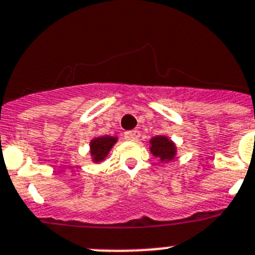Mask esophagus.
Masks as SVG:
<instances>
[{
	"mask_svg": "<svg viewBox=\"0 0 255 255\" xmlns=\"http://www.w3.org/2000/svg\"><path fill=\"white\" fill-rule=\"evenodd\" d=\"M125 138L128 139V141H137L139 138V130H128V132L125 133Z\"/></svg>",
	"mask_w": 255,
	"mask_h": 255,
	"instance_id": "esophagus-1",
	"label": "esophagus"
}]
</instances>
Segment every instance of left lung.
I'll list each match as a JSON object with an SVG mask.
<instances>
[{
	"label": "left lung",
	"mask_w": 255,
	"mask_h": 255,
	"mask_svg": "<svg viewBox=\"0 0 255 255\" xmlns=\"http://www.w3.org/2000/svg\"><path fill=\"white\" fill-rule=\"evenodd\" d=\"M151 152L161 161H170L175 156V144L165 136H156L151 139Z\"/></svg>",
	"instance_id": "8db88e82"
}]
</instances>
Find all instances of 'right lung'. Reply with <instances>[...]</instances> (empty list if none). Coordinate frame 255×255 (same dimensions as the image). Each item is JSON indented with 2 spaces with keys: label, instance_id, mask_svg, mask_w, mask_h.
I'll use <instances>...</instances> for the list:
<instances>
[{
  "label": "right lung",
  "instance_id": "right-lung-1",
  "mask_svg": "<svg viewBox=\"0 0 255 255\" xmlns=\"http://www.w3.org/2000/svg\"><path fill=\"white\" fill-rule=\"evenodd\" d=\"M116 142L117 138L111 136H103L98 137V138H94L90 144L91 155H93L94 157V161H103Z\"/></svg>",
  "mask_w": 255,
  "mask_h": 255
}]
</instances>
